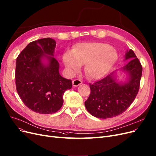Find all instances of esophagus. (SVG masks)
<instances>
[{"instance_id":"esophagus-1","label":"esophagus","mask_w":156,"mask_h":156,"mask_svg":"<svg viewBox=\"0 0 156 156\" xmlns=\"http://www.w3.org/2000/svg\"><path fill=\"white\" fill-rule=\"evenodd\" d=\"M81 83H82V81L79 79H75L72 81V84L74 87H78V86H79L80 84H81Z\"/></svg>"}]
</instances>
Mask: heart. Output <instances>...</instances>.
Instances as JSON below:
<instances>
[{
  "label": "heart",
  "mask_w": 156,
  "mask_h": 156,
  "mask_svg": "<svg viewBox=\"0 0 156 156\" xmlns=\"http://www.w3.org/2000/svg\"><path fill=\"white\" fill-rule=\"evenodd\" d=\"M62 59L69 72H77L81 64H85V72L93 79L105 77L117 62L118 55L112 47L103 42H83L73 50L64 52Z\"/></svg>",
  "instance_id": "heart-1"
}]
</instances>
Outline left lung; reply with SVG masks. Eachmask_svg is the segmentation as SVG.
Returning <instances> with one entry per match:
<instances>
[{
	"mask_svg": "<svg viewBox=\"0 0 156 156\" xmlns=\"http://www.w3.org/2000/svg\"><path fill=\"white\" fill-rule=\"evenodd\" d=\"M125 60H129L121 68L128 78L126 83L118 82L116 72L93 84L90 83L91 92L84 105L93 116L107 119L121 114L136 98L142 76V66L133 51L127 50Z\"/></svg>",
	"mask_w": 156,
	"mask_h": 156,
	"instance_id": "8db88e82",
	"label": "left lung"
}]
</instances>
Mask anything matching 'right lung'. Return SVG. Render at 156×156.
<instances>
[{
  "label": "right lung",
  "instance_id": "1",
  "mask_svg": "<svg viewBox=\"0 0 156 156\" xmlns=\"http://www.w3.org/2000/svg\"><path fill=\"white\" fill-rule=\"evenodd\" d=\"M55 46V41L51 38L33 41L16 61L17 93L28 108L39 114H53L60 110L64 93L72 87V80L59 73V64L53 57Z\"/></svg>",
  "mask_w": 156,
  "mask_h": 156
}]
</instances>
